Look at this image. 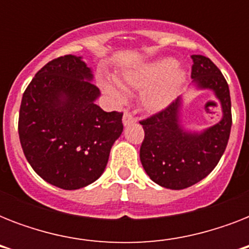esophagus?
I'll return each instance as SVG.
<instances>
[{"label":"esophagus","mask_w":249,"mask_h":249,"mask_svg":"<svg viewBox=\"0 0 249 249\" xmlns=\"http://www.w3.org/2000/svg\"><path fill=\"white\" fill-rule=\"evenodd\" d=\"M134 121H136V117L133 116L132 113L124 112V115H123V124L129 125V124H132V123H134Z\"/></svg>","instance_id":"esophagus-1"}]
</instances>
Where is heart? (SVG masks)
Listing matches in <instances>:
<instances>
[{
	"label": "heart",
	"mask_w": 249,
	"mask_h": 249,
	"mask_svg": "<svg viewBox=\"0 0 249 249\" xmlns=\"http://www.w3.org/2000/svg\"><path fill=\"white\" fill-rule=\"evenodd\" d=\"M186 79L185 72L177 68L173 59H161L138 71L125 75V81L136 89H143L141 102L147 109L159 111L173 102ZM103 88L109 95L121 99V86L113 81H103Z\"/></svg>",
	"instance_id": "b5f03b06"
}]
</instances>
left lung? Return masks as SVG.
<instances>
[{
  "label": "left lung",
  "mask_w": 249,
  "mask_h": 249,
  "mask_svg": "<svg viewBox=\"0 0 249 249\" xmlns=\"http://www.w3.org/2000/svg\"><path fill=\"white\" fill-rule=\"evenodd\" d=\"M191 59L194 83L214 91L224 112L222 120L200 134L185 132L178 120L181 98H177L140 121L144 130L141 163L152 181L172 190L195 185L214 169L228 146L232 124L230 90L224 75L207 56L191 55Z\"/></svg>",
  "instance_id": "left-lung-1"
}]
</instances>
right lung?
<instances>
[{
	"instance_id": "1",
	"label": "right lung",
	"mask_w": 249,
	"mask_h": 249,
	"mask_svg": "<svg viewBox=\"0 0 249 249\" xmlns=\"http://www.w3.org/2000/svg\"><path fill=\"white\" fill-rule=\"evenodd\" d=\"M91 79L81 56H59L37 72L21 98L23 152L42 179L60 189H81L101 177L124 128L123 112L94 103L99 89Z\"/></svg>"
}]
</instances>
